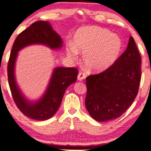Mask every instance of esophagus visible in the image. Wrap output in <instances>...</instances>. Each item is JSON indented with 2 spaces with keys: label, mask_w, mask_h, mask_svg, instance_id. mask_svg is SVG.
Masks as SVG:
<instances>
[{
  "label": "esophagus",
  "mask_w": 151,
  "mask_h": 151,
  "mask_svg": "<svg viewBox=\"0 0 151 151\" xmlns=\"http://www.w3.org/2000/svg\"><path fill=\"white\" fill-rule=\"evenodd\" d=\"M85 77L86 76H85L84 72H80L77 76V79H78V80H79V81H81V80H83V79H84Z\"/></svg>",
  "instance_id": "obj_1"
}]
</instances>
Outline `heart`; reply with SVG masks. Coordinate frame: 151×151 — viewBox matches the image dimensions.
<instances>
[{
	"label": "heart",
	"instance_id": "heart-1",
	"mask_svg": "<svg viewBox=\"0 0 151 151\" xmlns=\"http://www.w3.org/2000/svg\"><path fill=\"white\" fill-rule=\"evenodd\" d=\"M73 45H70L68 55L75 57L77 51L83 53V62L89 70L101 71L114 63L122 49L119 36L98 27H83L76 32Z\"/></svg>",
	"mask_w": 151,
	"mask_h": 151
}]
</instances>
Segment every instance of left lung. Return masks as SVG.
Instances as JSON below:
<instances>
[{"label":"left lung","mask_w":151,"mask_h":151,"mask_svg":"<svg viewBox=\"0 0 151 151\" xmlns=\"http://www.w3.org/2000/svg\"><path fill=\"white\" fill-rule=\"evenodd\" d=\"M140 53L134 38L112 65L86 77V109L95 120L106 122L120 117L136 98L141 81Z\"/></svg>","instance_id":"8db88e82"}]
</instances>
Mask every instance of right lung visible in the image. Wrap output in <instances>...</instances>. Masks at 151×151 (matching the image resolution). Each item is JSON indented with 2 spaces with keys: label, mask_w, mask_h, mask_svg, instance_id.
<instances>
[{
  "label": "right lung",
  "mask_w": 151,
  "mask_h": 151,
  "mask_svg": "<svg viewBox=\"0 0 151 151\" xmlns=\"http://www.w3.org/2000/svg\"><path fill=\"white\" fill-rule=\"evenodd\" d=\"M62 39L47 22L37 21L23 31L15 39L7 64V78L13 100L19 109L27 117L36 121L47 120L56 114L62 102L67 88L76 81L78 70L74 68H55L44 96L37 102H28L17 87L14 78V64L17 52L26 46L42 44L51 49H59Z\"/></svg>",
  "instance_id": "add662e5"
}]
</instances>
